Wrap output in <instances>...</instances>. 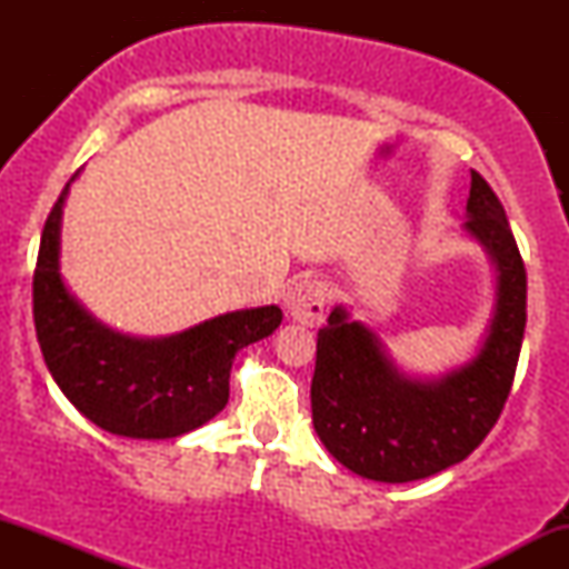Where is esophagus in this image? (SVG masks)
<instances>
[{"label":"esophagus","instance_id":"34e87169","mask_svg":"<svg viewBox=\"0 0 569 569\" xmlns=\"http://www.w3.org/2000/svg\"><path fill=\"white\" fill-rule=\"evenodd\" d=\"M286 316L302 326H321L329 310V286L318 278H302L286 291Z\"/></svg>","mask_w":569,"mask_h":569}]
</instances>
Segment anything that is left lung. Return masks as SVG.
Returning <instances> with one entry per match:
<instances>
[{
  "instance_id": "8db88e82",
  "label": "left lung",
  "mask_w": 569,
  "mask_h": 569,
  "mask_svg": "<svg viewBox=\"0 0 569 569\" xmlns=\"http://www.w3.org/2000/svg\"><path fill=\"white\" fill-rule=\"evenodd\" d=\"M462 232L495 270L492 316L466 363L417 377L345 305L318 331L310 401L318 439L352 473L385 485L447 471L487 439L511 393L527 323V272L498 194L471 171Z\"/></svg>"
}]
</instances>
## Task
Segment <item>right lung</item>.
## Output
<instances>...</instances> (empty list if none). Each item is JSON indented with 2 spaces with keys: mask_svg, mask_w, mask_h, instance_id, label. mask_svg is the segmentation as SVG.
I'll return each instance as SVG.
<instances>
[{
  "mask_svg": "<svg viewBox=\"0 0 569 569\" xmlns=\"http://www.w3.org/2000/svg\"><path fill=\"white\" fill-rule=\"evenodd\" d=\"M50 211L34 270V326L61 393L98 428L128 439H176L227 407L238 350L270 337L278 305L208 318L168 337H130L101 323L61 276V219L71 181Z\"/></svg>",
  "mask_w": 569,
  "mask_h": 569,
  "instance_id": "add662e5",
  "label": "right lung"
}]
</instances>
